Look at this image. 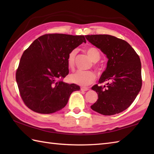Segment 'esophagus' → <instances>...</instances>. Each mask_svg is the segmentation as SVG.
Masks as SVG:
<instances>
[{
	"instance_id": "1",
	"label": "esophagus",
	"mask_w": 154,
	"mask_h": 154,
	"mask_svg": "<svg viewBox=\"0 0 154 154\" xmlns=\"http://www.w3.org/2000/svg\"><path fill=\"white\" fill-rule=\"evenodd\" d=\"M88 90H89V88H87V87H81V91H87Z\"/></svg>"
}]
</instances>
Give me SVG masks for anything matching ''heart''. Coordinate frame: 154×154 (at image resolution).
<instances>
[{
  "label": "heart",
  "mask_w": 154,
  "mask_h": 154,
  "mask_svg": "<svg viewBox=\"0 0 154 154\" xmlns=\"http://www.w3.org/2000/svg\"><path fill=\"white\" fill-rule=\"evenodd\" d=\"M86 53L91 60L93 62H97L100 59V53L99 50L93 47H89L86 49ZM77 54V50H72L69 54L67 58V66L73 68L75 64V59ZM96 76L92 71H77L69 75V80L71 83L79 85L81 86H87L92 84L95 81Z\"/></svg>",
  "instance_id": "heart-1"
}]
</instances>
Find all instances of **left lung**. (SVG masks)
<instances>
[{
	"label": "left lung",
	"instance_id": "left-lung-1",
	"mask_svg": "<svg viewBox=\"0 0 154 154\" xmlns=\"http://www.w3.org/2000/svg\"><path fill=\"white\" fill-rule=\"evenodd\" d=\"M87 40L99 48L108 59L106 69L99 83L94 85L99 99L91 106L103 115H114L128 109L142 87L141 62L138 55L127 42L106 34L87 35Z\"/></svg>",
	"mask_w": 154,
	"mask_h": 154
}]
</instances>
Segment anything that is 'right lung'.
Here are the masks:
<instances>
[{
  "mask_svg": "<svg viewBox=\"0 0 154 154\" xmlns=\"http://www.w3.org/2000/svg\"><path fill=\"white\" fill-rule=\"evenodd\" d=\"M86 42L84 35L62 34L39 37L23 53L16 73L20 96L29 109L51 114L63 109L77 85L62 79L69 73V54Z\"/></svg>",
  "mask_w": 154,
  "mask_h": 154,
  "instance_id": "1",
  "label": "right lung"
}]
</instances>
